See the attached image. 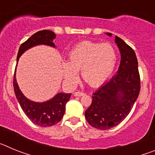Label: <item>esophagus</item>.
I'll return each instance as SVG.
<instances>
[{"mask_svg": "<svg viewBox=\"0 0 155 155\" xmlns=\"http://www.w3.org/2000/svg\"><path fill=\"white\" fill-rule=\"evenodd\" d=\"M74 96H78V97H80V96H83V95H84V93H83V92H81V91H76V92H74Z\"/></svg>", "mask_w": 155, "mask_h": 155, "instance_id": "1", "label": "esophagus"}]
</instances>
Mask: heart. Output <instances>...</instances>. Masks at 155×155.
<instances>
[{"mask_svg": "<svg viewBox=\"0 0 155 155\" xmlns=\"http://www.w3.org/2000/svg\"><path fill=\"white\" fill-rule=\"evenodd\" d=\"M117 61L116 51L110 43L84 41L71 49L68 62L63 64V73L67 81L74 83L81 71V78L91 87L106 81L112 75Z\"/></svg>", "mask_w": 155, "mask_h": 155, "instance_id": "heart-1", "label": "heart"}]
</instances>
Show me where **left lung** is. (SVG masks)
<instances>
[{
	"label": "left lung",
	"instance_id": "1",
	"mask_svg": "<svg viewBox=\"0 0 155 155\" xmlns=\"http://www.w3.org/2000/svg\"><path fill=\"white\" fill-rule=\"evenodd\" d=\"M115 42L121 55L117 74L93 93L91 105L84 113L87 123L102 130L116 127L128 116L140 90L135 52L120 37H115Z\"/></svg>",
	"mask_w": 155,
	"mask_h": 155
}]
</instances>
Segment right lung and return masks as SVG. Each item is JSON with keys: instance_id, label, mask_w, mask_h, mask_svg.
I'll list each match as a JSON object with an SVG mask.
<instances>
[{"instance_id": "right-lung-1", "label": "right lung", "mask_w": 155, "mask_h": 155, "mask_svg": "<svg viewBox=\"0 0 155 155\" xmlns=\"http://www.w3.org/2000/svg\"><path fill=\"white\" fill-rule=\"evenodd\" d=\"M56 35L50 30L37 31L20 46L17 56V64L19 57L24 52L38 45H46L56 47L53 39ZM16 68L13 80L14 91L19 102V105L28 118L35 125L42 127H51L62 120L66 109V104L69 101L71 94L58 93L51 99L44 102H35L28 99L19 89L15 77Z\"/></svg>"}]
</instances>
